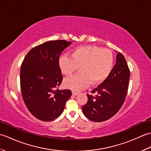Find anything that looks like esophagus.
<instances>
[{
  "mask_svg": "<svg viewBox=\"0 0 151 151\" xmlns=\"http://www.w3.org/2000/svg\"><path fill=\"white\" fill-rule=\"evenodd\" d=\"M73 95H74V96H76V95H78V93H76V92H73Z\"/></svg>",
  "mask_w": 151,
  "mask_h": 151,
  "instance_id": "esophagus-1",
  "label": "esophagus"
}]
</instances>
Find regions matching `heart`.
<instances>
[{"instance_id":"heart-1","label":"heart","mask_w":151,"mask_h":151,"mask_svg":"<svg viewBox=\"0 0 151 151\" xmlns=\"http://www.w3.org/2000/svg\"><path fill=\"white\" fill-rule=\"evenodd\" d=\"M114 65V56L110 50L95 45H82L72 50L70 57L61 56L58 65L62 74L71 76L78 67L79 75L66 79L64 85L79 91L89 84H100L108 78Z\"/></svg>"}]
</instances>
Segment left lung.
Segmentation results:
<instances>
[{"instance_id":"obj_1","label":"left lung","mask_w":151,"mask_h":151,"mask_svg":"<svg viewBox=\"0 0 151 151\" xmlns=\"http://www.w3.org/2000/svg\"><path fill=\"white\" fill-rule=\"evenodd\" d=\"M130 70L123 54L117 52L116 63L110 75L97 88L93 96L88 94V102L82 111L89 120L102 122L113 117L123 104L127 93Z\"/></svg>"}]
</instances>
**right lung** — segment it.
<instances>
[{
	"label": "right lung",
	"instance_id": "add662e5",
	"mask_svg": "<svg viewBox=\"0 0 151 151\" xmlns=\"http://www.w3.org/2000/svg\"><path fill=\"white\" fill-rule=\"evenodd\" d=\"M70 43L65 40L47 41L32 49L22 63V97L30 113L41 121L58 117L72 95L69 89H56L63 79L58 65L60 55Z\"/></svg>",
	"mask_w": 151,
	"mask_h": 151
}]
</instances>
